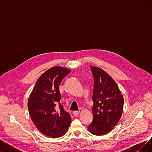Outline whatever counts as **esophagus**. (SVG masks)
<instances>
[{"label": "esophagus", "instance_id": "1", "mask_svg": "<svg viewBox=\"0 0 152 152\" xmlns=\"http://www.w3.org/2000/svg\"><path fill=\"white\" fill-rule=\"evenodd\" d=\"M79 113V111H73V115H74V116H77V115Z\"/></svg>", "mask_w": 152, "mask_h": 152}]
</instances>
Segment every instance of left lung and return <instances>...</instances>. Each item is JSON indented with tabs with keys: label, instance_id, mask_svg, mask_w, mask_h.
<instances>
[{
	"label": "left lung",
	"instance_id": "1",
	"mask_svg": "<svg viewBox=\"0 0 152 152\" xmlns=\"http://www.w3.org/2000/svg\"><path fill=\"white\" fill-rule=\"evenodd\" d=\"M94 77L93 120L87 127L91 133L102 135L110 132L120 119L123 97L115 81L105 71L91 66Z\"/></svg>",
	"mask_w": 152,
	"mask_h": 152
}]
</instances>
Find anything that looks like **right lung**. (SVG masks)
I'll list each match as a JSON object with an SVG mask.
<instances>
[{"label":"right lung","mask_w":152,"mask_h":152,"mask_svg":"<svg viewBox=\"0 0 152 152\" xmlns=\"http://www.w3.org/2000/svg\"><path fill=\"white\" fill-rule=\"evenodd\" d=\"M71 71L55 66L46 71L37 80L28 102L32 121L48 137L57 138L65 134L71 121L69 113L60 103L59 86ZM58 104L59 107L56 108Z\"/></svg>","instance_id":"right-lung-1"}]
</instances>
